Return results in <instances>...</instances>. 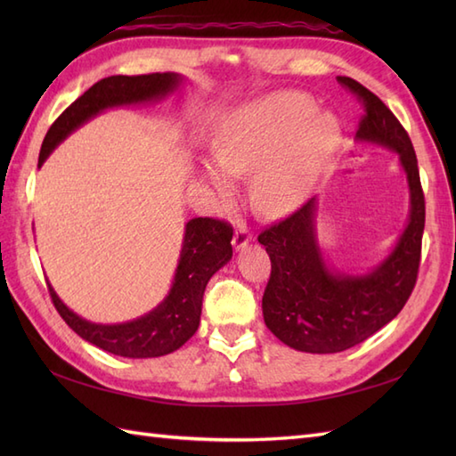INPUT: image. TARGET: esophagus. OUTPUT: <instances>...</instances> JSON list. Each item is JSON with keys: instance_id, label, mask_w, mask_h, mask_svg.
Here are the masks:
<instances>
[{"instance_id": "obj_1", "label": "esophagus", "mask_w": 456, "mask_h": 456, "mask_svg": "<svg viewBox=\"0 0 456 456\" xmlns=\"http://www.w3.org/2000/svg\"><path fill=\"white\" fill-rule=\"evenodd\" d=\"M250 239H253V233H250V229H248L247 225H243V223H240V225L235 229L233 247H235L237 250H243V248L250 243Z\"/></svg>"}]
</instances>
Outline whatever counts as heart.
I'll use <instances>...</instances> for the list:
<instances>
[{
	"label": "heart",
	"instance_id": "b5f03b06",
	"mask_svg": "<svg viewBox=\"0 0 456 456\" xmlns=\"http://www.w3.org/2000/svg\"><path fill=\"white\" fill-rule=\"evenodd\" d=\"M297 92L263 95L231 111L213 144L216 164H203L200 178L223 206L233 201V176L250 174V201L278 217L302 203L341 142V121L314 111Z\"/></svg>",
	"mask_w": 456,
	"mask_h": 456
}]
</instances>
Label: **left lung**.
Listing matches in <instances>:
<instances>
[{
  "instance_id": "obj_1",
  "label": "left lung",
  "mask_w": 456,
  "mask_h": 456,
  "mask_svg": "<svg viewBox=\"0 0 456 456\" xmlns=\"http://www.w3.org/2000/svg\"><path fill=\"white\" fill-rule=\"evenodd\" d=\"M337 82L364 108L356 139L398 152L411 209L398 245L366 274H345L325 265L315 237V198L258 235L273 263L263 296L265 323L284 345L314 354L346 351L402 312L418 280L425 227V198L410 134L362 84L346 76Z\"/></svg>"
}]
</instances>
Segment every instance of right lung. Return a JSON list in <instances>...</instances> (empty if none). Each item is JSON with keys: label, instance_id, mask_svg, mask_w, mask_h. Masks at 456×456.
Returning <instances> with one entry per match:
<instances>
[{"label": "right lung", "instance_id": "right-lung-1", "mask_svg": "<svg viewBox=\"0 0 456 456\" xmlns=\"http://www.w3.org/2000/svg\"><path fill=\"white\" fill-rule=\"evenodd\" d=\"M180 82L182 76L174 72L110 76L95 82L51 125L43 141L41 154H38V168L43 167L58 142H62L68 134L103 110L160 100L176 90ZM231 239H233V227L227 221L213 217L188 221L178 268L168 296L152 312L127 323L100 325L86 322L62 304L51 284H48V292H51L56 312L84 341L118 356H164L176 351L198 331L201 299L209 278L233 256Z\"/></svg>", "mask_w": 456, "mask_h": 456}]
</instances>
